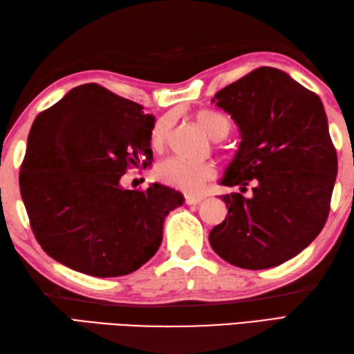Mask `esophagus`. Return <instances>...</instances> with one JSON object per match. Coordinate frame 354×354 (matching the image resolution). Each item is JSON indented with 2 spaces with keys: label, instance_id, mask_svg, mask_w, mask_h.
Segmentation results:
<instances>
[{
  "label": "esophagus",
  "instance_id": "34e87169",
  "mask_svg": "<svg viewBox=\"0 0 354 354\" xmlns=\"http://www.w3.org/2000/svg\"><path fill=\"white\" fill-rule=\"evenodd\" d=\"M201 201H204V196H194V194H185V204L196 205Z\"/></svg>",
  "mask_w": 354,
  "mask_h": 354
}]
</instances>
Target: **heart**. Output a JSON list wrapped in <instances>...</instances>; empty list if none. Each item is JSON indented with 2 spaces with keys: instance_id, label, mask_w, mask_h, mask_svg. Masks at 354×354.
Listing matches in <instances>:
<instances>
[{
  "instance_id": "b5f03b06",
  "label": "heart",
  "mask_w": 354,
  "mask_h": 354,
  "mask_svg": "<svg viewBox=\"0 0 354 354\" xmlns=\"http://www.w3.org/2000/svg\"><path fill=\"white\" fill-rule=\"evenodd\" d=\"M194 118L208 137L213 140L225 138L231 129V120L219 111L202 109L196 112ZM170 127L171 118L169 115L156 120L150 131V142L153 147L164 146L170 133ZM155 175L161 183L170 187H176L187 193H198L207 181L214 178L216 169L209 162H192L183 160V158H169L156 165Z\"/></svg>"
}]
</instances>
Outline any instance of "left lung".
<instances>
[{
	"label": "left lung",
	"instance_id": "obj_1",
	"mask_svg": "<svg viewBox=\"0 0 354 354\" xmlns=\"http://www.w3.org/2000/svg\"><path fill=\"white\" fill-rule=\"evenodd\" d=\"M213 103L239 126L240 146L221 184L228 214L209 231L225 261L268 269L295 257L324 228L337 156L319 97L289 74L261 66L225 86Z\"/></svg>",
	"mask_w": 354,
	"mask_h": 354
}]
</instances>
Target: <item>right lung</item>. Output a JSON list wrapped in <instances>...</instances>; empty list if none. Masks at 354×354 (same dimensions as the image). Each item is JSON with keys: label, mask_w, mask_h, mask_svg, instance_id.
<instances>
[{"label": "right lung", "mask_w": 354, "mask_h": 354, "mask_svg": "<svg viewBox=\"0 0 354 354\" xmlns=\"http://www.w3.org/2000/svg\"><path fill=\"white\" fill-rule=\"evenodd\" d=\"M155 118L97 84L73 88L42 111L28 133L19 190L37 243L51 259L93 277H120L153 257L162 223L184 204L152 184L124 190L131 165L152 161Z\"/></svg>", "instance_id": "add662e5"}]
</instances>
